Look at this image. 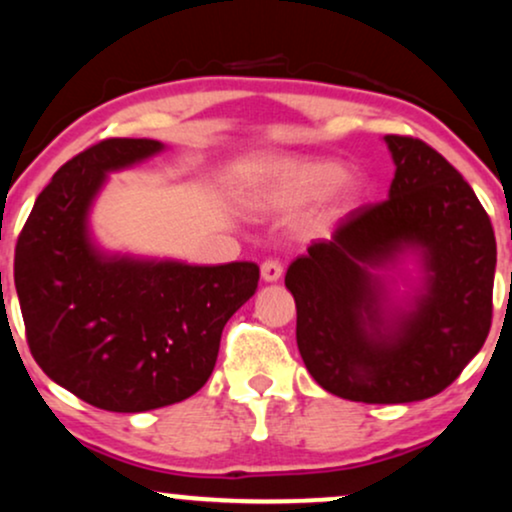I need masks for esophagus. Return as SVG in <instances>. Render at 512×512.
Returning <instances> with one entry per match:
<instances>
[{
    "label": "esophagus",
    "mask_w": 512,
    "mask_h": 512,
    "mask_svg": "<svg viewBox=\"0 0 512 512\" xmlns=\"http://www.w3.org/2000/svg\"><path fill=\"white\" fill-rule=\"evenodd\" d=\"M260 274H262V281H264V283H276V281L281 279V274H283L281 262H276V260H267V262L262 264Z\"/></svg>",
    "instance_id": "1"
}]
</instances>
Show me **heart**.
Masks as SVG:
<instances>
[{
  "label": "heart",
  "instance_id": "heart-1",
  "mask_svg": "<svg viewBox=\"0 0 512 512\" xmlns=\"http://www.w3.org/2000/svg\"><path fill=\"white\" fill-rule=\"evenodd\" d=\"M238 195L257 214H281L307 206V229H324L360 200L362 176L331 159L255 155L236 171Z\"/></svg>",
  "mask_w": 512,
  "mask_h": 512
}]
</instances>
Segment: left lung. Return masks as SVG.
<instances>
[{
  "label": "left lung",
  "instance_id": "8db88e82",
  "mask_svg": "<svg viewBox=\"0 0 512 512\" xmlns=\"http://www.w3.org/2000/svg\"><path fill=\"white\" fill-rule=\"evenodd\" d=\"M389 200L350 212L286 272L298 350L324 391L412 403L458 379L491 326L496 238L477 195L422 140L384 135Z\"/></svg>",
  "mask_w": 512,
  "mask_h": 512
}]
</instances>
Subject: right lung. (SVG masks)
I'll list each match as a JSON object with an SVG mask.
<instances>
[{"instance_id":"right-lung-1","label":"right lung","mask_w":512,"mask_h":512,"mask_svg":"<svg viewBox=\"0 0 512 512\" xmlns=\"http://www.w3.org/2000/svg\"><path fill=\"white\" fill-rule=\"evenodd\" d=\"M150 138H112L66 162L35 200L14 281L28 346L54 384L109 412L181 403L207 384L221 331L257 291L255 262L188 264L107 250L92 207L109 174L157 157Z\"/></svg>"}]
</instances>
